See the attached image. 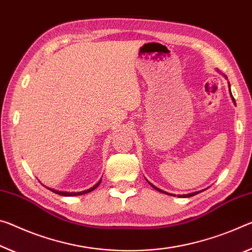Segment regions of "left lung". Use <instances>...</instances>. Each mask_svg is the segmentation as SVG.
I'll use <instances>...</instances> for the list:
<instances>
[{
  "label": "left lung",
  "instance_id": "obj_1",
  "mask_svg": "<svg viewBox=\"0 0 252 252\" xmlns=\"http://www.w3.org/2000/svg\"><path fill=\"white\" fill-rule=\"evenodd\" d=\"M229 90H230V84H229ZM230 95H231V97H232V101H233V103L235 104V101H234V98H233V96H232V94H231V90H230ZM149 183V182H148ZM150 184V186H153L154 189H156V190H159L160 191V193H165V194H167V195H173V196H176V195H174V194H170V193H167V191H165V190H162V189H159L158 187H156V186H154L153 184L151 183H149ZM199 191H195V193H190V194H186V195H177L178 197H190V196H194V195H196V194H198Z\"/></svg>",
  "mask_w": 252,
  "mask_h": 252
}]
</instances>
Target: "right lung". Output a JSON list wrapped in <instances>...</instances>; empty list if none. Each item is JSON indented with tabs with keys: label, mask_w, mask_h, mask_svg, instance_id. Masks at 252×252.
<instances>
[{
	"label": "right lung",
	"mask_w": 252,
	"mask_h": 252,
	"mask_svg": "<svg viewBox=\"0 0 252 252\" xmlns=\"http://www.w3.org/2000/svg\"><path fill=\"white\" fill-rule=\"evenodd\" d=\"M99 183H101V181H99L97 184H95V185L93 187H91V189H86V190H83V191H62V190H56L54 189H49V187H47V189L51 190V191H54V193H56V194L62 195V196H77V195H83V194L90 193V191L94 190L99 185Z\"/></svg>",
	"instance_id": "right-lung-1"
}]
</instances>
